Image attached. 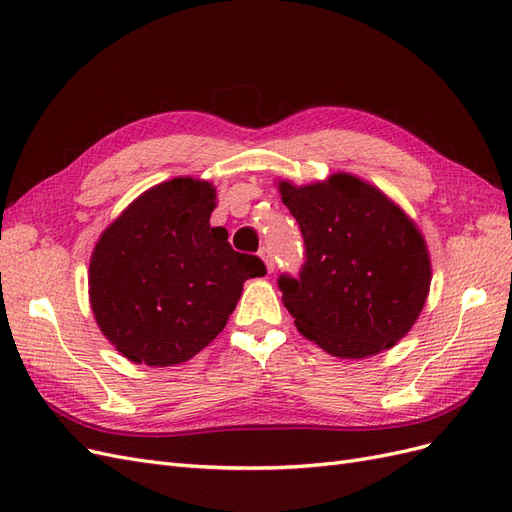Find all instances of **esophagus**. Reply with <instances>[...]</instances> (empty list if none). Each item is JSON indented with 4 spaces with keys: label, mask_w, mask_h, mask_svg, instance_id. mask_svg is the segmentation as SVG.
Wrapping results in <instances>:
<instances>
[{
    "label": "esophagus",
    "mask_w": 512,
    "mask_h": 512,
    "mask_svg": "<svg viewBox=\"0 0 512 512\" xmlns=\"http://www.w3.org/2000/svg\"><path fill=\"white\" fill-rule=\"evenodd\" d=\"M260 256H262V260H265V265H267V269H269V273H271V271L275 269V260H273V254H271L269 247H262Z\"/></svg>",
    "instance_id": "obj_1"
}]
</instances>
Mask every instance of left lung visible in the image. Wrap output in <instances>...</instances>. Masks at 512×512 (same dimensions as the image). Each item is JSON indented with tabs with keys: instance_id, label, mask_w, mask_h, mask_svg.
<instances>
[{
	"instance_id": "1",
	"label": "left lung",
	"mask_w": 512,
	"mask_h": 512,
	"mask_svg": "<svg viewBox=\"0 0 512 512\" xmlns=\"http://www.w3.org/2000/svg\"><path fill=\"white\" fill-rule=\"evenodd\" d=\"M280 192L305 245L299 275L277 280L297 329L339 359L395 346L431 284L414 222L374 185L346 173L305 188L282 181Z\"/></svg>"
}]
</instances>
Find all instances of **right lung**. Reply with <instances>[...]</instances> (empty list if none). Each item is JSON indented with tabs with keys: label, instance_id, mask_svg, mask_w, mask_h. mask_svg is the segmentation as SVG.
<instances>
[{
	"label": "right lung",
	"instance_id": "obj_1",
	"mask_svg": "<svg viewBox=\"0 0 512 512\" xmlns=\"http://www.w3.org/2000/svg\"><path fill=\"white\" fill-rule=\"evenodd\" d=\"M215 190L177 177L151 188L108 226L91 254L89 301L100 331L132 363L192 359L226 327L258 256L211 226Z\"/></svg>",
	"mask_w": 512,
	"mask_h": 512
}]
</instances>
